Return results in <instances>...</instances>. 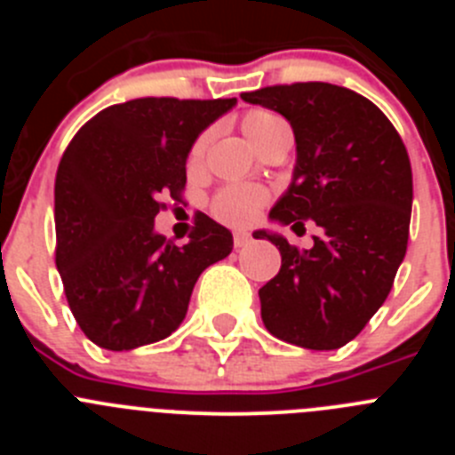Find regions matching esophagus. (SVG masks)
<instances>
[{
	"mask_svg": "<svg viewBox=\"0 0 455 455\" xmlns=\"http://www.w3.org/2000/svg\"><path fill=\"white\" fill-rule=\"evenodd\" d=\"M248 241H251V235H248V232H243V230L235 232V246H236V248L248 246Z\"/></svg>",
	"mask_w": 455,
	"mask_h": 455,
	"instance_id": "1",
	"label": "esophagus"
}]
</instances>
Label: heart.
Here are the masks:
<instances>
[{
	"instance_id": "heart-1",
	"label": "heart",
	"mask_w": 455,
	"mask_h": 455,
	"mask_svg": "<svg viewBox=\"0 0 455 455\" xmlns=\"http://www.w3.org/2000/svg\"><path fill=\"white\" fill-rule=\"evenodd\" d=\"M241 130H243V134L248 136L252 146L259 148L275 132L287 130V123L280 116L267 111V108H251L241 118ZM204 150H207V134H200L198 139L193 140V146L188 148V171H198L203 166ZM267 200L268 193L264 188L248 187V184H230V187L220 188L212 198V214L223 220V223L243 228V225H251L259 216Z\"/></svg>"
}]
</instances>
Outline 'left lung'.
Instances as JSON below:
<instances>
[{"label":"left lung","instance_id":"8db88e82","mask_svg":"<svg viewBox=\"0 0 455 455\" xmlns=\"http://www.w3.org/2000/svg\"><path fill=\"white\" fill-rule=\"evenodd\" d=\"M283 114L296 136V168L271 220L319 228L299 251L267 230L283 267L259 289L262 321L277 339L332 351L360 335L385 303L408 248L412 168L387 116L360 92L299 82L241 92Z\"/></svg>","mask_w":455,"mask_h":455}]
</instances>
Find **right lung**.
<instances>
[{"label":"right lung","instance_id":"1","mask_svg":"<svg viewBox=\"0 0 455 455\" xmlns=\"http://www.w3.org/2000/svg\"><path fill=\"white\" fill-rule=\"evenodd\" d=\"M230 100L139 98L92 116L54 182L56 268L84 335L132 351L178 331L200 273L232 252L223 225L196 214L188 243L155 232L164 198L182 200L187 155Z\"/></svg>","mask_w":455,"mask_h":455}]
</instances>
